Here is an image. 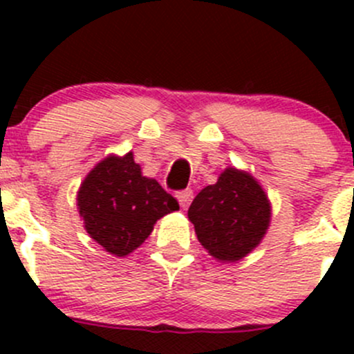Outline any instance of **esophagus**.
<instances>
[{
    "label": "esophagus",
    "mask_w": 354,
    "mask_h": 354,
    "mask_svg": "<svg viewBox=\"0 0 354 354\" xmlns=\"http://www.w3.org/2000/svg\"><path fill=\"white\" fill-rule=\"evenodd\" d=\"M192 197H194V194H192V190L178 192V194H176V198H178V202H180L181 209H187V207L190 205Z\"/></svg>",
    "instance_id": "obj_1"
}]
</instances>
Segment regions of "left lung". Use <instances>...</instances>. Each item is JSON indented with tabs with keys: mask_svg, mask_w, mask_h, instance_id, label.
<instances>
[{
	"mask_svg": "<svg viewBox=\"0 0 354 354\" xmlns=\"http://www.w3.org/2000/svg\"><path fill=\"white\" fill-rule=\"evenodd\" d=\"M272 205L246 171L226 167L188 209L203 248L221 262H236L260 245L270 226Z\"/></svg>",
	"mask_w": 354,
	"mask_h": 354,
	"instance_id": "obj_1",
	"label": "left lung"
}]
</instances>
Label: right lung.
<instances>
[{"instance_id":"add662e5","label":"right lung","mask_w":354,"mask_h":354,"mask_svg":"<svg viewBox=\"0 0 354 354\" xmlns=\"http://www.w3.org/2000/svg\"><path fill=\"white\" fill-rule=\"evenodd\" d=\"M77 209L92 240L111 255L127 257L180 205L127 152L109 154L88 171L77 192Z\"/></svg>"}]
</instances>
